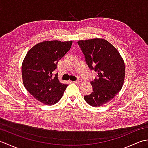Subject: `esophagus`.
Returning a JSON list of instances; mask_svg holds the SVG:
<instances>
[{
  "label": "esophagus",
  "instance_id": "obj_1",
  "mask_svg": "<svg viewBox=\"0 0 148 148\" xmlns=\"http://www.w3.org/2000/svg\"><path fill=\"white\" fill-rule=\"evenodd\" d=\"M74 83H81V82H82V79H81V78H78V79L76 81H74Z\"/></svg>",
  "mask_w": 148,
  "mask_h": 148
}]
</instances>
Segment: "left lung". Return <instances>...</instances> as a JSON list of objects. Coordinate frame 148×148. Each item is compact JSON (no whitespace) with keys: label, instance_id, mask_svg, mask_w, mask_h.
Wrapping results in <instances>:
<instances>
[{"label":"left lung","instance_id":"left-lung-1","mask_svg":"<svg viewBox=\"0 0 148 148\" xmlns=\"http://www.w3.org/2000/svg\"><path fill=\"white\" fill-rule=\"evenodd\" d=\"M77 43L89 68L98 74L91 81L93 92L84 99L91 106L100 107L121 90L125 75L124 61L115 47L103 39L81 40Z\"/></svg>","mask_w":148,"mask_h":148}]
</instances>
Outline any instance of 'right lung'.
<instances>
[{"label":"right lung","mask_w":148,"mask_h":148,"mask_svg":"<svg viewBox=\"0 0 148 148\" xmlns=\"http://www.w3.org/2000/svg\"><path fill=\"white\" fill-rule=\"evenodd\" d=\"M72 41H43L33 46L25 57L21 66L23 85L39 102L51 106L57 103L67 84L60 83L57 69L58 61L71 49Z\"/></svg>","instance_id":"obj_1"}]
</instances>
